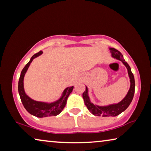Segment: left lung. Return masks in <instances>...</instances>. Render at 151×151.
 <instances>
[{"label":"left lung","mask_w":151,"mask_h":151,"mask_svg":"<svg viewBox=\"0 0 151 151\" xmlns=\"http://www.w3.org/2000/svg\"><path fill=\"white\" fill-rule=\"evenodd\" d=\"M109 50H111V56L113 58H116L117 60H121L123 63V65L126 66L128 70V75H129L130 78V83L131 86L127 95L122 100L116 104H112L107 106H99L94 104L91 103L90 98L88 96V88L86 86V90L83 94V97L85 101V105L87 107L88 111H90L93 115L95 116H116L119 115L126 110L133 99L134 94V87H135V82L133 74L131 72V69L130 66L128 65V63L125 61L123 58V56L119 52L118 50L115 49L114 48H109Z\"/></svg>","instance_id":"obj_1"}]
</instances>
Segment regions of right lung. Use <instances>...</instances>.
I'll list each match as a JSON object with an SVG mask.
<instances>
[{
  "mask_svg": "<svg viewBox=\"0 0 151 151\" xmlns=\"http://www.w3.org/2000/svg\"><path fill=\"white\" fill-rule=\"evenodd\" d=\"M42 54L41 50L40 52L36 53L30 58V60L28 63L23 69L21 71L19 81V85H18V89H19V93L20 97V100L23 104L25 109L29 112L30 114L34 115L39 118H42V117H47L51 116H57L60 114L61 111L66 104V101L69 94L73 91L74 86H69V87L66 88L64 90L60 98L57 101L53 102V103H48L45 102L36 101L32 100L30 97L25 93L24 89V77L25 73L29 68L30 63H32L33 59L37 58Z\"/></svg>",
  "mask_w": 151,
  "mask_h": 151,
  "instance_id": "add662e5",
  "label": "right lung"
}]
</instances>
